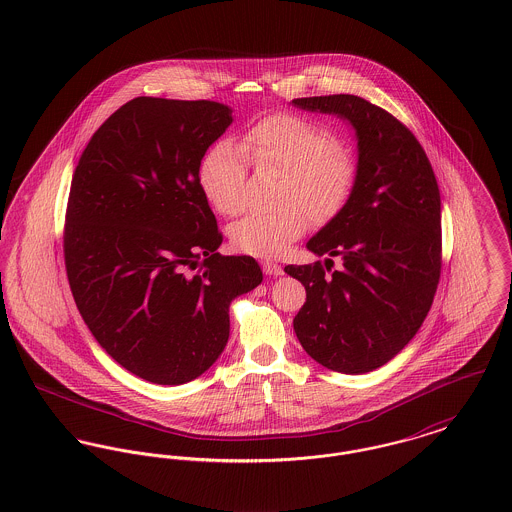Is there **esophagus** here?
<instances>
[{"label":"esophagus","instance_id":"1","mask_svg":"<svg viewBox=\"0 0 512 512\" xmlns=\"http://www.w3.org/2000/svg\"><path fill=\"white\" fill-rule=\"evenodd\" d=\"M263 273L269 276L284 275L282 267H280V265H276V263H271V261H265V263H263Z\"/></svg>","mask_w":512,"mask_h":512}]
</instances>
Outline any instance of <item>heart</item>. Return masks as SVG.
<instances>
[{"instance_id":"heart-1","label":"heart","mask_w":512,"mask_h":512,"mask_svg":"<svg viewBox=\"0 0 512 512\" xmlns=\"http://www.w3.org/2000/svg\"><path fill=\"white\" fill-rule=\"evenodd\" d=\"M247 163L284 175L278 210L251 212L230 228L237 251L263 259L284 255L308 230V218L317 226L335 220L358 181L356 158L333 130L312 118L278 113L247 128L239 150L218 142L202 158L200 187L224 216L243 210Z\"/></svg>"}]
</instances>
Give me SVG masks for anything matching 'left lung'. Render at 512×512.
Listing matches in <instances>:
<instances>
[{"label":"left lung","mask_w":512,"mask_h":512,"mask_svg":"<svg viewBox=\"0 0 512 512\" xmlns=\"http://www.w3.org/2000/svg\"><path fill=\"white\" fill-rule=\"evenodd\" d=\"M292 105L349 120L358 140L353 197L308 241L319 257H341L343 269L329 275L331 259L284 267L306 288L294 331L321 366L364 374L390 362L433 306L442 267L438 183L413 132L382 107L345 93Z\"/></svg>","instance_id":"8db88e82"}]
</instances>
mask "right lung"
I'll return each instance as SVG.
<instances>
[{"label": "right lung", "mask_w": 512, "mask_h": 512, "mask_svg": "<svg viewBox=\"0 0 512 512\" xmlns=\"http://www.w3.org/2000/svg\"><path fill=\"white\" fill-rule=\"evenodd\" d=\"M216 101L136 97L91 136L74 171L64 261L79 314L122 368L161 386L206 372L230 337L232 300L261 284L224 257L198 169L232 124Z\"/></svg>", "instance_id": "obj_1"}]
</instances>
